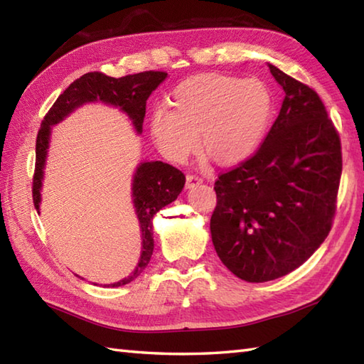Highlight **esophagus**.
<instances>
[{
	"label": "esophagus",
	"instance_id": "obj_1",
	"mask_svg": "<svg viewBox=\"0 0 364 364\" xmlns=\"http://www.w3.org/2000/svg\"><path fill=\"white\" fill-rule=\"evenodd\" d=\"M202 183H203V178H200L197 175H188L186 176V188L188 189L198 186V184H202Z\"/></svg>",
	"mask_w": 364,
	"mask_h": 364
}]
</instances>
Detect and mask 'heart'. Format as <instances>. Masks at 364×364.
Listing matches in <instances>:
<instances>
[{
  "label": "heart",
  "instance_id": "heart-1",
  "mask_svg": "<svg viewBox=\"0 0 364 364\" xmlns=\"http://www.w3.org/2000/svg\"><path fill=\"white\" fill-rule=\"evenodd\" d=\"M274 115V97L257 78L202 73L181 81L168 105L150 115V134L159 151L184 162L200 146L222 166L241 164L264 141Z\"/></svg>",
  "mask_w": 364,
  "mask_h": 364
}]
</instances>
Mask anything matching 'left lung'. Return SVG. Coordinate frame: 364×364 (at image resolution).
Returning <instances> with one entry per match:
<instances>
[{"label":"left lung","instance_id":"1","mask_svg":"<svg viewBox=\"0 0 364 364\" xmlns=\"http://www.w3.org/2000/svg\"><path fill=\"white\" fill-rule=\"evenodd\" d=\"M284 98L253 156L214 183L211 239L237 278L264 283L292 272L331 228L341 142L319 95L267 64Z\"/></svg>","mask_w":364,"mask_h":364}]
</instances>
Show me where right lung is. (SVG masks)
<instances>
[{
  "instance_id": "right-lung-1",
  "label": "right lung",
  "mask_w": 364,
  "mask_h": 364,
  "mask_svg": "<svg viewBox=\"0 0 364 364\" xmlns=\"http://www.w3.org/2000/svg\"><path fill=\"white\" fill-rule=\"evenodd\" d=\"M167 73L164 72H144L136 75L112 78L100 72L82 75L80 80L73 81L64 94L58 97L38 129L36 142V172L33 180V200L37 213L41 214L42 186L45 176L46 158L51 142L53 127L64 122L68 115L89 103H103L106 106L119 107L127 115L137 134H142L146 100L156 90L161 82H164ZM186 183V176L181 170L162 161H142L139 162L133 180H131V198L141 230V258L131 275L120 282L107 284V288L133 282L137 275L150 262L154 249L153 241V218L166 205L172 203ZM106 286V284H105Z\"/></svg>"
}]
</instances>
